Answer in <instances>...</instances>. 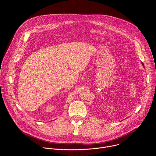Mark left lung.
Wrapping results in <instances>:
<instances>
[{"label": "left lung", "mask_w": 156, "mask_h": 156, "mask_svg": "<svg viewBox=\"0 0 156 156\" xmlns=\"http://www.w3.org/2000/svg\"><path fill=\"white\" fill-rule=\"evenodd\" d=\"M143 65H144V64H143Z\"/></svg>", "instance_id": "left-lung-1"}]
</instances>
